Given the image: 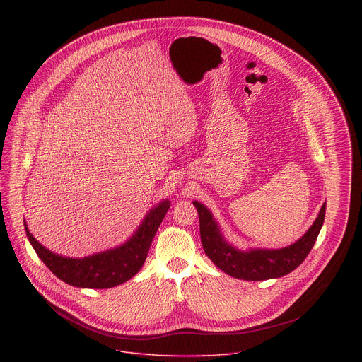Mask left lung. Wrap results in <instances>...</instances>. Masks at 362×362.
<instances>
[{"label": "left lung", "mask_w": 362, "mask_h": 362, "mask_svg": "<svg viewBox=\"0 0 362 362\" xmlns=\"http://www.w3.org/2000/svg\"><path fill=\"white\" fill-rule=\"evenodd\" d=\"M193 204L199 214L200 239L204 253L225 274L243 281L281 278L296 269L311 252L324 225L327 209V203H324L313 226L300 239L286 247L240 250L226 242L212 212L204 204L197 200Z\"/></svg>", "instance_id": "1"}]
</instances>
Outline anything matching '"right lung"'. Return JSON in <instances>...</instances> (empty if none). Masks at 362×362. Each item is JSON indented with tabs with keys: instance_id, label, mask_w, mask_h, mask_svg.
<instances>
[{
	"instance_id": "1",
	"label": "right lung",
	"mask_w": 362,
	"mask_h": 362,
	"mask_svg": "<svg viewBox=\"0 0 362 362\" xmlns=\"http://www.w3.org/2000/svg\"><path fill=\"white\" fill-rule=\"evenodd\" d=\"M169 208V200L160 202L150 209L139 229L126 243L86 257H67L51 252L35 240L25 222L24 228L40 259L59 279L77 288L107 289L129 281L141 269L151 240Z\"/></svg>"
}]
</instances>
